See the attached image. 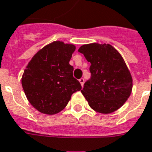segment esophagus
I'll return each instance as SVG.
<instances>
[{
    "label": "esophagus",
    "mask_w": 152,
    "mask_h": 152,
    "mask_svg": "<svg viewBox=\"0 0 152 152\" xmlns=\"http://www.w3.org/2000/svg\"><path fill=\"white\" fill-rule=\"evenodd\" d=\"M79 83H81V86H83V84H84V78H80V79H79Z\"/></svg>",
    "instance_id": "esophagus-1"
}]
</instances>
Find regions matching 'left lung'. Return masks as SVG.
Returning a JSON list of instances; mask_svg holds the SVG:
<instances>
[{
    "instance_id": "obj_1",
    "label": "left lung",
    "mask_w": 152,
    "mask_h": 152,
    "mask_svg": "<svg viewBox=\"0 0 152 152\" xmlns=\"http://www.w3.org/2000/svg\"><path fill=\"white\" fill-rule=\"evenodd\" d=\"M78 52L91 62V78L81 91L97 112L110 114L126 102L132 91V76L118 50L110 44L83 45Z\"/></svg>"
}]
</instances>
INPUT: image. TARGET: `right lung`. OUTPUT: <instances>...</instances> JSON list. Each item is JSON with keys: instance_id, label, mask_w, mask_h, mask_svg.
Segmentation results:
<instances>
[{"instance_id": "obj_1", "label": "right lung", "mask_w": 152, "mask_h": 152, "mask_svg": "<svg viewBox=\"0 0 152 152\" xmlns=\"http://www.w3.org/2000/svg\"><path fill=\"white\" fill-rule=\"evenodd\" d=\"M76 46L54 41L35 53L21 77L24 92L29 103L39 112L55 115L66 107L75 92L81 91L69 65Z\"/></svg>"}]
</instances>
